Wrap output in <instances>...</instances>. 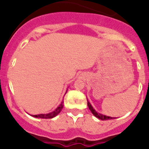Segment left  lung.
<instances>
[{
  "mask_svg": "<svg viewBox=\"0 0 149 149\" xmlns=\"http://www.w3.org/2000/svg\"><path fill=\"white\" fill-rule=\"evenodd\" d=\"M87 106H88L89 109L91 110V111L92 112V113H93V115L95 116L96 118H99V119H100V120H111V119H114V118H111V117H108V116H106V115H103V114H101V113H97V111L94 110V109L93 108V107L91 106V104H90V102L87 100Z\"/></svg>",
  "mask_w": 149,
  "mask_h": 149,
  "instance_id": "obj_1",
  "label": "left lung"
}]
</instances>
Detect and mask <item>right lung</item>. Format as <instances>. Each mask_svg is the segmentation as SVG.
I'll use <instances>...</instances> for the list:
<instances>
[{
    "instance_id": "1",
    "label": "right lung",
    "mask_w": 149,
    "mask_h": 149,
    "mask_svg": "<svg viewBox=\"0 0 149 149\" xmlns=\"http://www.w3.org/2000/svg\"><path fill=\"white\" fill-rule=\"evenodd\" d=\"M63 107V101L60 104V105L57 107L54 111L49 113H41V114H38V115H33V117L38 118H44V119H49V118H52L54 117H56V115H58V113H60V111H62V109Z\"/></svg>"
}]
</instances>
